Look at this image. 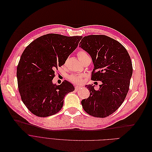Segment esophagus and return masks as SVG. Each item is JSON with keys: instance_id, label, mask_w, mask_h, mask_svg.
I'll return each mask as SVG.
<instances>
[{"instance_id": "34e87169", "label": "esophagus", "mask_w": 152, "mask_h": 152, "mask_svg": "<svg viewBox=\"0 0 152 152\" xmlns=\"http://www.w3.org/2000/svg\"><path fill=\"white\" fill-rule=\"evenodd\" d=\"M81 88H82V86H75V89L76 91H77V90H78L79 89H80Z\"/></svg>"}]
</instances>
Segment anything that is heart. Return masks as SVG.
<instances>
[{"label": "heart", "instance_id": "obj_1", "mask_svg": "<svg viewBox=\"0 0 152 152\" xmlns=\"http://www.w3.org/2000/svg\"><path fill=\"white\" fill-rule=\"evenodd\" d=\"M78 59H80V61H83L86 57H88L87 53H86L85 50H81L79 51L77 54ZM69 79L70 80L73 82L75 84H80L82 83L83 82V75H77V74H74V75H72L69 77Z\"/></svg>", "mask_w": 152, "mask_h": 152}]
</instances>
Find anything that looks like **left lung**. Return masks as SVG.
Here are the masks:
<instances>
[{"mask_svg": "<svg viewBox=\"0 0 152 152\" xmlns=\"http://www.w3.org/2000/svg\"><path fill=\"white\" fill-rule=\"evenodd\" d=\"M91 56L94 69L91 80L101 81L99 88L87 85L90 96L81 103L86 113L106 118L121 106L126 97L132 75V65L126 49L119 42L105 35H89L79 44Z\"/></svg>", "mask_w": 152, "mask_h": 152, "instance_id": "left-lung-1", "label": "left lung"}]
</instances>
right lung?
I'll return each mask as SVG.
<instances>
[{
    "instance_id": "add662e5",
    "label": "right lung",
    "mask_w": 152,
    "mask_h": 152,
    "mask_svg": "<svg viewBox=\"0 0 152 152\" xmlns=\"http://www.w3.org/2000/svg\"><path fill=\"white\" fill-rule=\"evenodd\" d=\"M81 36L47 34L32 41L24 50L17 69L18 91L26 107L38 117L58 113L66 95L75 90L70 82L53 83L54 70L66 62L78 46Z\"/></svg>"
}]
</instances>
